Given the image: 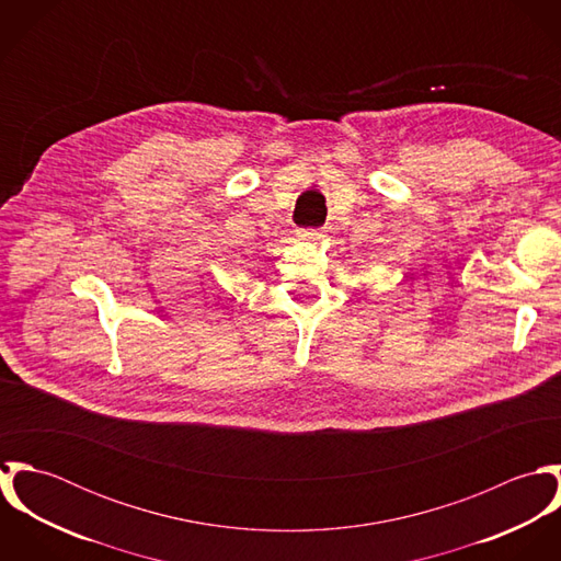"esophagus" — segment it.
<instances>
[{"label":"esophagus","mask_w":561,"mask_h":561,"mask_svg":"<svg viewBox=\"0 0 561 561\" xmlns=\"http://www.w3.org/2000/svg\"><path fill=\"white\" fill-rule=\"evenodd\" d=\"M298 238L305 241H320L323 238V231L321 229H302V231H298Z\"/></svg>","instance_id":"esophagus-1"}]
</instances>
